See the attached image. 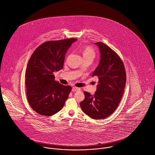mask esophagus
<instances>
[{"instance_id":"34e87169","label":"esophagus","mask_w":155,"mask_h":155,"mask_svg":"<svg viewBox=\"0 0 155 155\" xmlns=\"http://www.w3.org/2000/svg\"><path fill=\"white\" fill-rule=\"evenodd\" d=\"M72 91L73 92H76V91H80V89L79 87H73Z\"/></svg>"}]
</instances>
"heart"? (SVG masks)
Instances as JSON below:
<instances>
[{
	"instance_id": "1",
	"label": "heart",
	"mask_w": 155,
	"mask_h": 155,
	"mask_svg": "<svg viewBox=\"0 0 155 155\" xmlns=\"http://www.w3.org/2000/svg\"><path fill=\"white\" fill-rule=\"evenodd\" d=\"M95 51L91 46L86 47L83 51V55L84 58H91L94 60V58L95 57Z\"/></svg>"
}]
</instances>
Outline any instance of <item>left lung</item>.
<instances>
[{
    "label": "left lung",
    "mask_w": 155,
    "mask_h": 155,
    "mask_svg": "<svg viewBox=\"0 0 155 155\" xmlns=\"http://www.w3.org/2000/svg\"><path fill=\"white\" fill-rule=\"evenodd\" d=\"M99 48L100 60L92 77L98 78L94 95L84 92L85 98L80 103L83 112L93 119H104L112 114L123 97L126 82L125 68L120 57L102 42L95 43Z\"/></svg>",
    "instance_id": "left-lung-1"
}]
</instances>
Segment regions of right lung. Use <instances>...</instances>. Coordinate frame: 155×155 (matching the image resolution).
<instances>
[{
    "label": "right lung",
    "mask_w": 155,
    "mask_h": 155,
    "mask_svg": "<svg viewBox=\"0 0 155 155\" xmlns=\"http://www.w3.org/2000/svg\"><path fill=\"white\" fill-rule=\"evenodd\" d=\"M76 38L48 41L35 49L25 72L26 96L31 108L51 116L64 106L72 87L55 81L54 72L63 68L66 53Z\"/></svg>",
    "instance_id": "add662e5"
}]
</instances>
